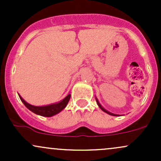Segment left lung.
<instances>
[{
	"instance_id": "1",
	"label": "left lung",
	"mask_w": 161,
	"mask_h": 161,
	"mask_svg": "<svg viewBox=\"0 0 161 161\" xmlns=\"http://www.w3.org/2000/svg\"><path fill=\"white\" fill-rule=\"evenodd\" d=\"M96 101H97V105H98V106H99V108H101V110H103V111H104V112H105V113H107V114H110V115H112V116H119V115H117V114H112V113H110V112H109V111H108V110H105V109L104 108H103V107L102 106H101V104H100V103H99V101H97V98H96Z\"/></svg>"
}]
</instances>
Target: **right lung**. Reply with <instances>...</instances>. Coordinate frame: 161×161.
Listing matches in <instances>:
<instances>
[{
	"mask_svg": "<svg viewBox=\"0 0 161 161\" xmlns=\"http://www.w3.org/2000/svg\"><path fill=\"white\" fill-rule=\"evenodd\" d=\"M19 97L20 100L22 101V102L23 103L26 108L29 109V110L34 113V114H38V115L42 116H46V117H50V116H52L56 115V114H59L61 110H64L66 108V105H67L68 102H69L71 95L69 94L67 96H66L62 101H60V102L55 103L53 104H49L46 105V106H33L32 104H29V103H27L25 100L23 99V97L19 95Z\"/></svg>",
	"mask_w": 161,
	"mask_h": 161,
	"instance_id": "obj_1",
	"label": "right lung"
}]
</instances>
